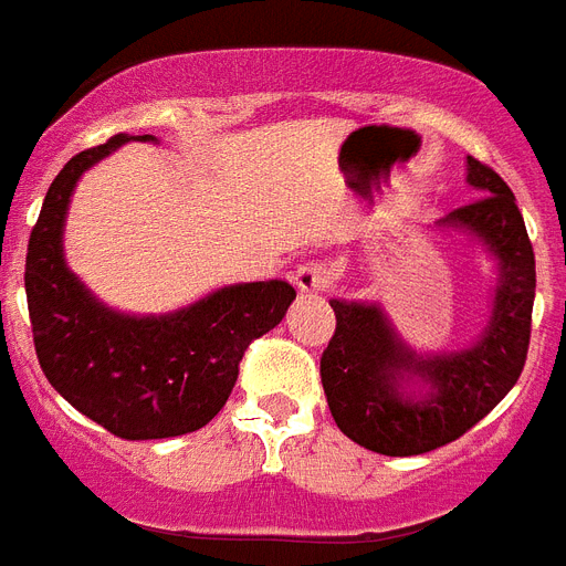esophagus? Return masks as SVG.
<instances>
[{
    "mask_svg": "<svg viewBox=\"0 0 566 566\" xmlns=\"http://www.w3.org/2000/svg\"><path fill=\"white\" fill-rule=\"evenodd\" d=\"M329 283H333V269L321 260L297 265V272H294V286L301 294H324Z\"/></svg>",
    "mask_w": 566,
    "mask_h": 566,
    "instance_id": "34e87169",
    "label": "esophagus"
}]
</instances>
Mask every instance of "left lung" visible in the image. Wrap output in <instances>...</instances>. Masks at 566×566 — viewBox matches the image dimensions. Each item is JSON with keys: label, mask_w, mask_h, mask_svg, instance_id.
Here are the masks:
<instances>
[{"label": "left lung", "mask_w": 566, "mask_h": 566, "mask_svg": "<svg viewBox=\"0 0 566 566\" xmlns=\"http://www.w3.org/2000/svg\"><path fill=\"white\" fill-rule=\"evenodd\" d=\"M469 181L483 196L451 210L440 226L480 237L501 265L492 321L474 347L419 358L396 338L378 306L333 301L335 333L321 356L324 394L340 431L376 454L413 457L460 440L524 373L535 251L506 181L474 156H469ZM413 375L432 385L422 400L398 385Z\"/></svg>", "instance_id": "1"}]
</instances>
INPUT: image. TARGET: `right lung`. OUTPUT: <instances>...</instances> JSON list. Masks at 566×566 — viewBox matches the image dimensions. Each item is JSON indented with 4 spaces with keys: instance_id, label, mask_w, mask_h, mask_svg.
<instances>
[{
    "instance_id": "right-lung-1",
    "label": "right lung",
    "mask_w": 566,
    "mask_h": 566,
    "mask_svg": "<svg viewBox=\"0 0 566 566\" xmlns=\"http://www.w3.org/2000/svg\"><path fill=\"white\" fill-rule=\"evenodd\" d=\"M126 142L120 133L83 149L51 181L28 240V315L42 373L72 408L120 440H167L226 408L245 349L283 321L294 289L286 280L242 283L161 317L101 306L65 269L63 219L83 170Z\"/></svg>"
}]
</instances>
